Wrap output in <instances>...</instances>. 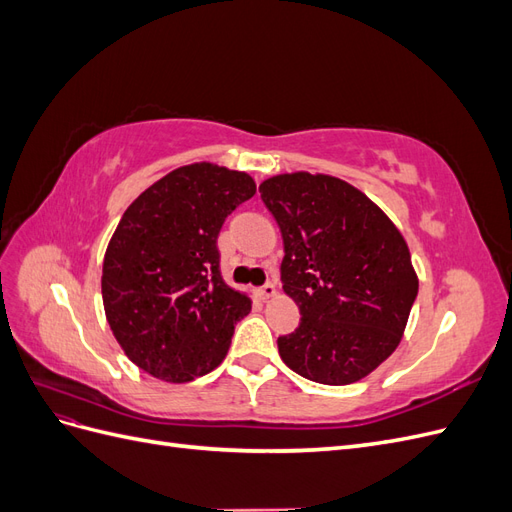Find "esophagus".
Instances as JSON below:
<instances>
[{
  "instance_id": "1",
  "label": "esophagus",
  "mask_w": 512,
  "mask_h": 512,
  "mask_svg": "<svg viewBox=\"0 0 512 512\" xmlns=\"http://www.w3.org/2000/svg\"><path fill=\"white\" fill-rule=\"evenodd\" d=\"M277 294V290H275V284H271V282H267L265 286H260L258 288V297L265 301V299H273Z\"/></svg>"
}]
</instances>
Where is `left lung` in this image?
I'll return each mask as SVG.
<instances>
[{
  "label": "left lung",
  "instance_id": "left-lung-1",
  "mask_svg": "<svg viewBox=\"0 0 512 512\" xmlns=\"http://www.w3.org/2000/svg\"><path fill=\"white\" fill-rule=\"evenodd\" d=\"M260 198L282 230V284L301 312L294 333L277 337L282 361L320 384L365 378L399 346L416 299L406 239L331 175H275Z\"/></svg>",
  "mask_w": 512,
  "mask_h": 512
}]
</instances>
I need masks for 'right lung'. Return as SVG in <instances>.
<instances>
[{"label":"right lung","mask_w":512,"mask_h":512,"mask_svg":"<svg viewBox=\"0 0 512 512\" xmlns=\"http://www.w3.org/2000/svg\"><path fill=\"white\" fill-rule=\"evenodd\" d=\"M256 194L247 173L211 162L175 168L121 215L102 265L106 320L153 378L190 382L218 367L247 294L220 271L224 220Z\"/></svg>","instance_id":"obj_1"}]
</instances>
